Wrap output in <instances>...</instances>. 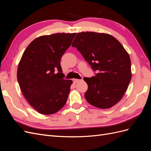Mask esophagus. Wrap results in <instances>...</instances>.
Masks as SVG:
<instances>
[{
  "mask_svg": "<svg viewBox=\"0 0 151 151\" xmlns=\"http://www.w3.org/2000/svg\"><path fill=\"white\" fill-rule=\"evenodd\" d=\"M72 81H73V82H74V83H78V82H79V81H83V79H72Z\"/></svg>",
  "mask_w": 151,
  "mask_h": 151,
  "instance_id": "esophagus-1",
  "label": "esophagus"
}]
</instances>
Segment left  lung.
I'll return each mask as SVG.
<instances>
[{
  "instance_id": "1",
  "label": "left lung",
  "mask_w": 151,
  "mask_h": 151,
  "mask_svg": "<svg viewBox=\"0 0 151 151\" xmlns=\"http://www.w3.org/2000/svg\"><path fill=\"white\" fill-rule=\"evenodd\" d=\"M98 73L84 77L88 89L84 96L89 104L101 109L116 104L122 98L132 78L129 53L113 36L95 32L77 33L72 44Z\"/></svg>"
}]
</instances>
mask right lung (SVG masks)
Segmentation results:
<instances>
[{"mask_svg": "<svg viewBox=\"0 0 151 151\" xmlns=\"http://www.w3.org/2000/svg\"><path fill=\"white\" fill-rule=\"evenodd\" d=\"M76 33H55L35 39L25 50L17 79L24 98L43 115H52L65 104L72 81L63 78L61 57Z\"/></svg>", "mask_w": 151, "mask_h": 151, "instance_id": "right-lung-1", "label": "right lung"}]
</instances>
